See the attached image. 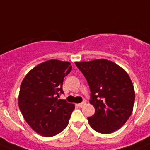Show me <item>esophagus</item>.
<instances>
[{
	"label": "esophagus",
	"mask_w": 150,
	"mask_h": 150,
	"mask_svg": "<svg viewBox=\"0 0 150 150\" xmlns=\"http://www.w3.org/2000/svg\"><path fill=\"white\" fill-rule=\"evenodd\" d=\"M86 102H82V103H79V104H78V106L83 107L84 105H86Z\"/></svg>",
	"instance_id": "esophagus-1"
}]
</instances>
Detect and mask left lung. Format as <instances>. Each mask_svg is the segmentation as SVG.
Segmentation results:
<instances>
[{"instance_id": "1", "label": "left lung", "mask_w": 150, "mask_h": 150, "mask_svg": "<svg viewBox=\"0 0 150 150\" xmlns=\"http://www.w3.org/2000/svg\"><path fill=\"white\" fill-rule=\"evenodd\" d=\"M89 86V103L96 112L88 118L97 132L112 133L123 126L132 112L135 91L123 69L106 59L75 62Z\"/></svg>"}]
</instances>
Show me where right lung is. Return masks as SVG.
<instances>
[{
	"mask_svg": "<svg viewBox=\"0 0 150 150\" xmlns=\"http://www.w3.org/2000/svg\"><path fill=\"white\" fill-rule=\"evenodd\" d=\"M71 69L68 62L52 59L35 66L23 79L19 109L25 121L38 134L55 136L68 126L75 105L58 98L64 93V78Z\"/></svg>",
	"mask_w": 150,
	"mask_h": 150,
	"instance_id": "add662e5",
	"label": "right lung"
}]
</instances>
